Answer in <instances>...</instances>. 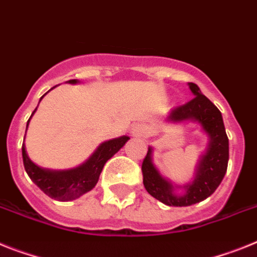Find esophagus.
I'll return each mask as SVG.
<instances>
[{
    "label": "esophagus",
    "mask_w": 257,
    "mask_h": 257,
    "mask_svg": "<svg viewBox=\"0 0 257 257\" xmlns=\"http://www.w3.org/2000/svg\"><path fill=\"white\" fill-rule=\"evenodd\" d=\"M134 137H144L147 134V127L142 123H138L133 127V131H131Z\"/></svg>",
    "instance_id": "34e87169"
}]
</instances>
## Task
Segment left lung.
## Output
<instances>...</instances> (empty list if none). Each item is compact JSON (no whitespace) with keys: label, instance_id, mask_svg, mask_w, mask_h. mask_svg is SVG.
<instances>
[{"label":"left lung","instance_id":"1","mask_svg":"<svg viewBox=\"0 0 257 257\" xmlns=\"http://www.w3.org/2000/svg\"><path fill=\"white\" fill-rule=\"evenodd\" d=\"M188 87L195 97L187 104L174 107L169 114L168 120L174 123L185 120L197 122L208 135V148L197 164L194 181L183 186V194H175L174 186L160 174L153 164L152 147H148L142 164L143 183L148 194L170 207H188L209 197L222 182L229 162V139L221 111L201 93L195 83H188Z\"/></svg>","mask_w":257,"mask_h":257}]
</instances>
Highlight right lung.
Segmentation results:
<instances>
[{
  "instance_id": "right-lung-1",
  "label": "right lung",
  "mask_w": 257,
  "mask_h": 257,
  "mask_svg": "<svg viewBox=\"0 0 257 257\" xmlns=\"http://www.w3.org/2000/svg\"><path fill=\"white\" fill-rule=\"evenodd\" d=\"M69 83L75 84L78 83V80L72 79V80H69ZM44 96H41V98ZM36 109L34 110V113L36 111ZM34 113L31 114L30 119L32 118ZM30 119L27 122V127ZM27 127H26V133H27ZM128 139H130L128 137H120L117 139L104 142L98 146L97 150L84 164L78 168L69 169V170H47V169L37 166L30 160L23 143L22 156H23L24 169H26L31 181L49 197L58 201L75 200L79 196L91 191L92 188L95 187L105 162L111 159L126 144Z\"/></svg>"
}]
</instances>
